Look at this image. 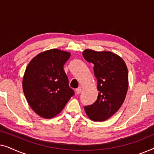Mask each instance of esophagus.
I'll return each mask as SVG.
<instances>
[{
	"mask_svg": "<svg viewBox=\"0 0 154 154\" xmlns=\"http://www.w3.org/2000/svg\"><path fill=\"white\" fill-rule=\"evenodd\" d=\"M81 91H82L81 87H79L78 88H76V89H75V93H76L77 94H79L81 92Z\"/></svg>",
	"mask_w": 154,
	"mask_h": 154,
	"instance_id": "obj_1",
	"label": "esophagus"
}]
</instances>
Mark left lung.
I'll list each match as a JSON object with an SVG mask.
<instances>
[{
    "label": "left lung",
    "instance_id": "8db88e82",
    "mask_svg": "<svg viewBox=\"0 0 154 154\" xmlns=\"http://www.w3.org/2000/svg\"><path fill=\"white\" fill-rule=\"evenodd\" d=\"M83 56L94 64V73L97 80V100L84 107L92 121H104L121 108L128 88V72L121 57L111 52L85 50Z\"/></svg>",
    "mask_w": 154,
    "mask_h": 154
}]
</instances>
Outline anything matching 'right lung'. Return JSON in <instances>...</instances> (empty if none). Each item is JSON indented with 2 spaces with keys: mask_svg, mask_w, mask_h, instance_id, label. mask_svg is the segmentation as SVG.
I'll use <instances>...</instances> for the list:
<instances>
[{
  "mask_svg": "<svg viewBox=\"0 0 154 154\" xmlns=\"http://www.w3.org/2000/svg\"><path fill=\"white\" fill-rule=\"evenodd\" d=\"M70 56V52L51 49L38 54L26 66L23 91L31 108L44 119L60 113L74 94L64 71Z\"/></svg>",
  "mask_w": 154,
  "mask_h": 154,
  "instance_id": "obj_1",
  "label": "right lung"
}]
</instances>
